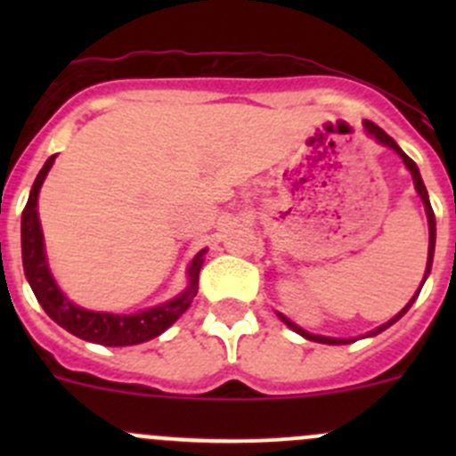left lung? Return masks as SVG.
<instances>
[{"label":"left lung","instance_id":"1","mask_svg":"<svg viewBox=\"0 0 456 456\" xmlns=\"http://www.w3.org/2000/svg\"><path fill=\"white\" fill-rule=\"evenodd\" d=\"M364 127H366V132H369V134L372 136V139H377V141L381 142V145L390 147V150H395V151H397L399 156H402V160H403V163H406V167L411 169V174H412V181H415V190H417V194H419V196H421V200H424L426 216H428V229H430V242H428V265H426V273H424V282H426L428 273H430V269H432V256H435V236H436V224H435V211H432L430 200H428V191H426L424 181H421V174H419V169H417L415 160H412L411 156L403 154L402 147H399L397 142H395L393 139H390V136L386 134V132L381 130L379 126H375V123H372V121H364ZM424 282H421V287H424ZM419 291H421V289H419ZM419 291H417L415 296H412V300L408 302V305L403 306V309L399 311V314L395 315L393 320H388V322H386V324L377 326V329H375V330H370L369 335H377V333H381V330L388 329V326H393L395 322L399 320V317H402L403 314H406L408 309H411L412 302H415V300H417V296H419ZM278 317H280V320L284 322V324L289 326V329H293V330H296V333H300L302 338L311 339V342H320V344H351V342H353V339H339V338H324V335H314V333H309V330L300 329V326H297V324H293V322L289 320V317H284L282 314H278Z\"/></svg>","mask_w":456,"mask_h":456}]
</instances>
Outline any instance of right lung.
Masks as SVG:
<instances>
[{
    "label": "right lung",
    "instance_id": "1",
    "mask_svg": "<svg viewBox=\"0 0 456 456\" xmlns=\"http://www.w3.org/2000/svg\"><path fill=\"white\" fill-rule=\"evenodd\" d=\"M54 159H57V154L50 156L44 167H41V172L37 174L28 202H26L24 214H21V260H24V273L28 278L32 293L39 300V305L44 306L45 314L53 317L59 326H63L68 333L77 335L86 342L103 344V346H132V344H141L156 338L190 309L191 300L199 291V273L205 249L191 260L190 271H187L190 273L187 291L174 297V300L165 302V305L154 306V309L139 311V314L132 315H114L96 314V311H87L72 305L59 291L57 282H54L53 273L48 269V260H45L44 251V233H41L39 214H37L39 190L44 185L45 176H48L50 167H53Z\"/></svg>",
    "mask_w": 456,
    "mask_h": 456
}]
</instances>
